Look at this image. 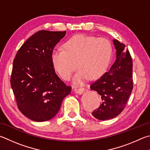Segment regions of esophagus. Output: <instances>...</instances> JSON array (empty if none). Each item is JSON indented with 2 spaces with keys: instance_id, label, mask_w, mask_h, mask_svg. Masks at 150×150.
I'll return each instance as SVG.
<instances>
[{
  "instance_id": "1",
  "label": "esophagus",
  "mask_w": 150,
  "mask_h": 150,
  "mask_svg": "<svg viewBox=\"0 0 150 150\" xmlns=\"http://www.w3.org/2000/svg\"><path fill=\"white\" fill-rule=\"evenodd\" d=\"M74 91L76 94H82L84 92H85V89L84 88H75L74 89Z\"/></svg>"
}]
</instances>
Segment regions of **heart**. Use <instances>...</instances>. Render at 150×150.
<instances>
[{
  "label": "heart",
  "instance_id": "b5f03b06",
  "mask_svg": "<svg viewBox=\"0 0 150 150\" xmlns=\"http://www.w3.org/2000/svg\"><path fill=\"white\" fill-rule=\"evenodd\" d=\"M65 50L54 48L50 58L53 67L65 80H69L75 69L79 68L73 79L76 85H81L90 77H100L107 69L112 54L111 43L105 38L77 35L64 44Z\"/></svg>",
  "mask_w": 150,
  "mask_h": 150
}]
</instances>
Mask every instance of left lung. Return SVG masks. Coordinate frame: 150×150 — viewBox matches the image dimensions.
<instances>
[{
  "instance_id": "8db88e82",
  "label": "left lung",
  "mask_w": 150,
  "mask_h": 150,
  "mask_svg": "<svg viewBox=\"0 0 150 150\" xmlns=\"http://www.w3.org/2000/svg\"><path fill=\"white\" fill-rule=\"evenodd\" d=\"M116 59L108 72L91 85L102 100L100 107L92 113L95 118L105 121L115 117L123 110L133 88L132 60L125 45L113 40Z\"/></svg>"
}]
</instances>
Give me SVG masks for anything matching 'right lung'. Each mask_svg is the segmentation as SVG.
Wrapping results in <instances>:
<instances>
[{
	"label": "right lung",
	"instance_id": "1",
	"mask_svg": "<svg viewBox=\"0 0 150 150\" xmlns=\"http://www.w3.org/2000/svg\"><path fill=\"white\" fill-rule=\"evenodd\" d=\"M66 31L42 30L19 49L13 62L10 83L18 107L32 121L52 119L71 88L56 75L50 54Z\"/></svg>",
	"mask_w": 150,
	"mask_h": 150
}]
</instances>
